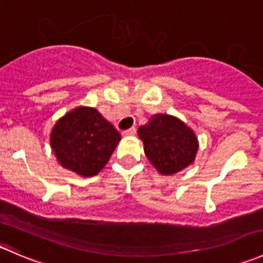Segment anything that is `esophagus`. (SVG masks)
Instances as JSON below:
<instances>
[{"label": "esophagus", "mask_w": 263, "mask_h": 263, "mask_svg": "<svg viewBox=\"0 0 263 263\" xmlns=\"http://www.w3.org/2000/svg\"><path fill=\"white\" fill-rule=\"evenodd\" d=\"M122 134H123V136H134V135L136 134V128H135V127H132V128L123 131Z\"/></svg>", "instance_id": "obj_1"}]
</instances>
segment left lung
Listing matches in <instances>:
<instances>
[{"mask_svg": "<svg viewBox=\"0 0 263 263\" xmlns=\"http://www.w3.org/2000/svg\"><path fill=\"white\" fill-rule=\"evenodd\" d=\"M145 155L163 176H173L195 161L198 141L195 132L177 117L155 115L137 131Z\"/></svg>", "mask_w": 263, "mask_h": 263, "instance_id": "1", "label": "left lung"}]
</instances>
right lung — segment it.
<instances>
[{"label": "right lung", "instance_id": "obj_1", "mask_svg": "<svg viewBox=\"0 0 263 263\" xmlns=\"http://www.w3.org/2000/svg\"><path fill=\"white\" fill-rule=\"evenodd\" d=\"M121 135L95 108L78 107L55 122L50 147L63 168L81 177L97 176L105 166Z\"/></svg>", "mask_w": 263, "mask_h": 263}]
</instances>
